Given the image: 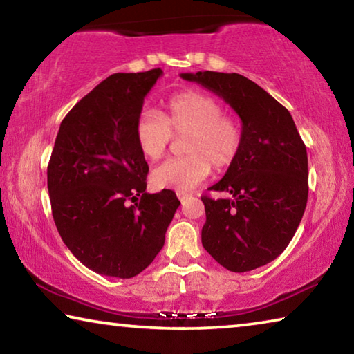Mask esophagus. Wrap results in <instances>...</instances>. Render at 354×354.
<instances>
[{
  "label": "esophagus",
  "mask_w": 354,
  "mask_h": 354,
  "mask_svg": "<svg viewBox=\"0 0 354 354\" xmlns=\"http://www.w3.org/2000/svg\"><path fill=\"white\" fill-rule=\"evenodd\" d=\"M176 195H178L179 201H185V198H187V196H189L187 192H176Z\"/></svg>",
  "instance_id": "1"
}]
</instances>
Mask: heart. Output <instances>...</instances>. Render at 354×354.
Instances as JSON below:
<instances>
[{"instance_id": "heart-1", "label": "heart", "mask_w": 354, "mask_h": 354, "mask_svg": "<svg viewBox=\"0 0 354 354\" xmlns=\"http://www.w3.org/2000/svg\"><path fill=\"white\" fill-rule=\"evenodd\" d=\"M175 136H187L181 159H170L151 171L156 189L190 192L205 181L214 169L221 170L234 162L241 153L243 131L236 117L223 113L217 100L200 92H184L167 103L165 117L142 113L136 124V140L140 153L159 160Z\"/></svg>"}]
</instances>
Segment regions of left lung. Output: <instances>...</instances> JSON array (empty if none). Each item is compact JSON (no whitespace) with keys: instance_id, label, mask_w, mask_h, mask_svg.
I'll return each mask as SVG.
<instances>
[{"instance_id":"8db88e82","label":"left lung","mask_w":354,"mask_h":354,"mask_svg":"<svg viewBox=\"0 0 354 354\" xmlns=\"http://www.w3.org/2000/svg\"><path fill=\"white\" fill-rule=\"evenodd\" d=\"M223 98L241 117V153L225 176L201 196L203 247L220 266L243 273L283 253L308 203V153L290 112L248 77L220 71L181 73Z\"/></svg>"}]
</instances>
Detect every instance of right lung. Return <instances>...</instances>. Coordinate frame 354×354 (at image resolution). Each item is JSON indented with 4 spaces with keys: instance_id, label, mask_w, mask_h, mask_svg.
Segmentation results:
<instances>
[{
    "instance_id": "obj_1",
    "label": "right lung",
    "mask_w": 354,
    "mask_h": 354,
    "mask_svg": "<svg viewBox=\"0 0 354 354\" xmlns=\"http://www.w3.org/2000/svg\"><path fill=\"white\" fill-rule=\"evenodd\" d=\"M160 76L154 68L98 84L62 120L48 164L59 234L77 261L104 277L145 270L181 205L171 190L147 194L148 164L136 140L143 100Z\"/></svg>"
}]
</instances>
